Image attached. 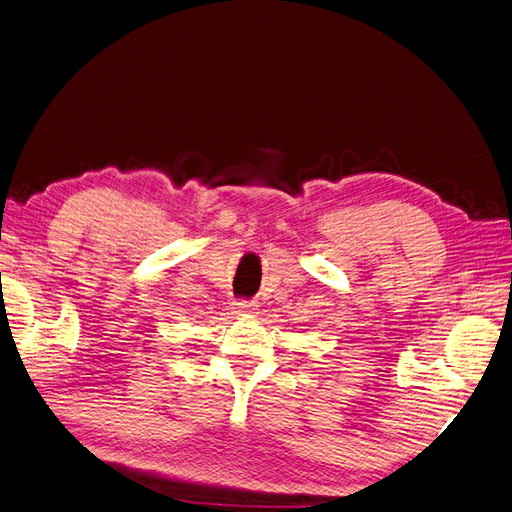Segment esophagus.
I'll list each match as a JSON object with an SVG mask.
<instances>
[{
    "mask_svg": "<svg viewBox=\"0 0 512 512\" xmlns=\"http://www.w3.org/2000/svg\"><path fill=\"white\" fill-rule=\"evenodd\" d=\"M253 304H249V302H238L236 304V312L238 315H253Z\"/></svg>",
    "mask_w": 512,
    "mask_h": 512,
    "instance_id": "1",
    "label": "esophagus"
}]
</instances>
